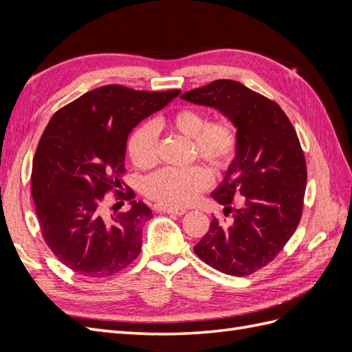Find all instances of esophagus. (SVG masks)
<instances>
[{
	"label": "esophagus",
	"instance_id": "34e87169",
	"mask_svg": "<svg viewBox=\"0 0 352 352\" xmlns=\"http://www.w3.org/2000/svg\"><path fill=\"white\" fill-rule=\"evenodd\" d=\"M154 208H155V211H162V212H167V214H176V216H182L186 212L185 208H168L162 204H155Z\"/></svg>",
	"mask_w": 352,
	"mask_h": 352
}]
</instances>
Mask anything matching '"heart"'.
Returning <instances> with one entry per match:
<instances>
[{
  "mask_svg": "<svg viewBox=\"0 0 352 352\" xmlns=\"http://www.w3.org/2000/svg\"><path fill=\"white\" fill-rule=\"evenodd\" d=\"M168 126L192 140L194 155L216 172H226L235 163L239 153V135L230 122L211 120L204 111L182 107L168 117ZM158 126L146 120L133 131L127 142L132 163L148 168L158 162ZM211 185V173L204 166L184 168L166 167L144 180V192L168 208H182L195 202L201 192Z\"/></svg>",
  "mask_w": 352,
  "mask_h": 352,
  "instance_id": "obj_1",
  "label": "heart"
}]
</instances>
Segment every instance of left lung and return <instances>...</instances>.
I'll use <instances>...</instances> for the list:
<instances>
[{
    "mask_svg": "<svg viewBox=\"0 0 352 352\" xmlns=\"http://www.w3.org/2000/svg\"><path fill=\"white\" fill-rule=\"evenodd\" d=\"M182 98L217 109L238 127L239 153L212 192L230 223L212 219L194 251L206 264L230 276H248L274 260L302 216L307 164L285 111L245 85L219 79ZM233 199L243 206L232 209Z\"/></svg>",
    "mask_w": 352,
    "mask_h": 352,
    "instance_id": "1",
    "label": "left lung"
}]
</instances>
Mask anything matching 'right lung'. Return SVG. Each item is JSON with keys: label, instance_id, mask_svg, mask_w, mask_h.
<instances>
[{"label": "right lung", "instance_id": "add662e5", "mask_svg": "<svg viewBox=\"0 0 352 352\" xmlns=\"http://www.w3.org/2000/svg\"><path fill=\"white\" fill-rule=\"evenodd\" d=\"M179 94L105 85L51 117L34 157L30 188L42 238L74 273L109 278L140 255L142 228L153 212L133 201L129 186L121 190L126 142L138 123ZM109 192H115L116 205L129 201L130 210L109 215Z\"/></svg>", "mask_w": 352, "mask_h": 352}]
</instances>
